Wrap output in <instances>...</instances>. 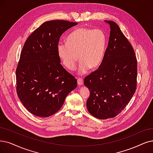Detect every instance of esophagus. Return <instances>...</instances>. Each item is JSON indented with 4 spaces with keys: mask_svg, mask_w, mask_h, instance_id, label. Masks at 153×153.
<instances>
[{
    "mask_svg": "<svg viewBox=\"0 0 153 153\" xmlns=\"http://www.w3.org/2000/svg\"><path fill=\"white\" fill-rule=\"evenodd\" d=\"M77 82L78 85H82L83 83V81L81 78H77Z\"/></svg>",
    "mask_w": 153,
    "mask_h": 153,
    "instance_id": "esophagus-1",
    "label": "esophagus"
}]
</instances>
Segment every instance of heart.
I'll return each instance as SVG.
<instances>
[{"instance_id":"heart-1","label":"heart","mask_w":153,"mask_h":153,"mask_svg":"<svg viewBox=\"0 0 153 153\" xmlns=\"http://www.w3.org/2000/svg\"><path fill=\"white\" fill-rule=\"evenodd\" d=\"M106 43L105 34L101 29L80 27L67 36L66 44H58V54L65 68L71 71L75 70L79 59L78 74L82 75L101 64Z\"/></svg>"}]
</instances>
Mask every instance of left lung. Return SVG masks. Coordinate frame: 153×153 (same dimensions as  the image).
<instances>
[{
    "mask_svg": "<svg viewBox=\"0 0 153 153\" xmlns=\"http://www.w3.org/2000/svg\"><path fill=\"white\" fill-rule=\"evenodd\" d=\"M109 41L99 68L84 79L90 91L87 101L89 113L99 119L113 118L129 103L137 86V65L134 49L119 26L105 21Z\"/></svg>",
    "mask_w": 153,
    "mask_h": 153,
    "instance_id": "obj_1",
    "label": "left lung"
}]
</instances>
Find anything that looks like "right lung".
Masks as SVG:
<instances>
[{
  "label": "right lung",
  "instance_id": "obj_1",
  "mask_svg": "<svg viewBox=\"0 0 153 153\" xmlns=\"http://www.w3.org/2000/svg\"><path fill=\"white\" fill-rule=\"evenodd\" d=\"M78 23L46 21L30 34L16 71V91L27 111L40 117L57 112L77 80L60 64L58 45L62 34Z\"/></svg>",
  "mask_w": 153,
  "mask_h": 153
}]
</instances>
